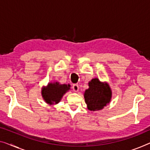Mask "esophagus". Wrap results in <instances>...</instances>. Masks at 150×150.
<instances>
[{
	"instance_id": "34e87169",
	"label": "esophagus",
	"mask_w": 150,
	"mask_h": 150,
	"mask_svg": "<svg viewBox=\"0 0 150 150\" xmlns=\"http://www.w3.org/2000/svg\"><path fill=\"white\" fill-rule=\"evenodd\" d=\"M72 88H73V90L75 92H77V91H79V86H78L77 84H74V85H73Z\"/></svg>"
}]
</instances>
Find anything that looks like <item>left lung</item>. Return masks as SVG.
Instances as JSON below:
<instances>
[{"label": "left lung", "instance_id": "1", "mask_svg": "<svg viewBox=\"0 0 150 150\" xmlns=\"http://www.w3.org/2000/svg\"><path fill=\"white\" fill-rule=\"evenodd\" d=\"M89 88L84 92L85 102L90 111L101 110L111 101L112 89L108 83L93 78L88 83Z\"/></svg>", "mask_w": 150, "mask_h": 150}]
</instances>
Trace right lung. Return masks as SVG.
<instances>
[{
    "label": "right lung",
    "instance_id": "1",
    "mask_svg": "<svg viewBox=\"0 0 150 150\" xmlns=\"http://www.w3.org/2000/svg\"><path fill=\"white\" fill-rule=\"evenodd\" d=\"M69 84H61L59 82H50L41 89L42 96L44 101L49 105L57 104L61 102L65 93L70 90Z\"/></svg>",
    "mask_w": 150,
    "mask_h": 150
}]
</instances>
